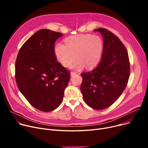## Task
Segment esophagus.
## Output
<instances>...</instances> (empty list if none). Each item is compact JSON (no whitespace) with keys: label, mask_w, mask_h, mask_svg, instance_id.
Wrapping results in <instances>:
<instances>
[{"label":"esophagus","mask_w":148,"mask_h":148,"mask_svg":"<svg viewBox=\"0 0 148 148\" xmlns=\"http://www.w3.org/2000/svg\"><path fill=\"white\" fill-rule=\"evenodd\" d=\"M75 74H77V73L76 72H71V76H73V75H75Z\"/></svg>","instance_id":"1"}]
</instances>
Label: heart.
Instances as JSON below:
<instances>
[{
  "label": "heart",
  "instance_id": "b5f03b06",
  "mask_svg": "<svg viewBox=\"0 0 148 148\" xmlns=\"http://www.w3.org/2000/svg\"><path fill=\"white\" fill-rule=\"evenodd\" d=\"M65 45L59 43L54 48V54L60 63L64 66L81 69L86 66L90 69L96 66L101 59L104 42L98 35L80 34L70 36L65 40Z\"/></svg>",
  "mask_w": 148,
  "mask_h": 148
}]
</instances>
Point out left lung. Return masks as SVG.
I'll return each mask as SVG.
<instances>
[{
    "label": "left lung",
    "instance_id": "8db88e82",
    "mask_svg": "<svg viewBox=\"0 0 148 148\" xmlns=\"http://www.w3.org/2000/svg\"><path fill=\"white\" fill-rule=\"evenodd\" d=\"M95 31L103 36V56L97 68L81 74L80 90L89 106L103 110L112 105L125 90L130 64L125 47L117 36L104 28Z\"/></svg>",
    "mask_w": 148,
    "mask_h": 148
}]
</instances>
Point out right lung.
I'll list each match as a JSON object with an SVG mask.
<instances>
[{"mask_svg": "<svg viewBox=\"0 0 148 148\" xmlns=\"http://www.w3.org/2000/svg\"><path fill=\"white\" fill-rule=\"evenodd\" d=\"M63 34L49 29L38 30L20 48L15 61V80L28 102L49 112L61 104L70 74L57 61L54 44Z\"/></svg>", "mask_w": 148, "mask_h": 148, "instance_id": "right-lung-1", "label": "right lung"}]
</instances>
